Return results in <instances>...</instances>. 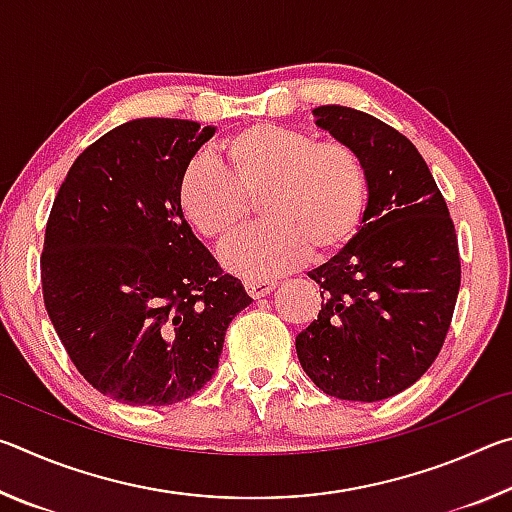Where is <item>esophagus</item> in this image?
Returning a JSON list of instances; mask_svg holds the SVG:
<instances>
[{
  "label": "esophagus",
  "mask_w": 512,
  "mask_h": 512,
  "mask_svg": "<svg viewBox=\"0 0 512 512\" xmlns=\"http://www.w3.org/2000/svg\"><path fill=\"white\" fill-rule=\"evenodd\" d=\"M244 287L248 291V296L257 300V298L268 296V293H271L277 284L273 280H246Z\"/></svg>",
  "instance_id": "esophagus-1"
}]
</instances>
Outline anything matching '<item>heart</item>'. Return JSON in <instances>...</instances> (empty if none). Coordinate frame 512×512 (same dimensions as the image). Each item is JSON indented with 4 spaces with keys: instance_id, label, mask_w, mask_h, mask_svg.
<instances>
[{
    "instance_id": "obj_1",
    "label": "heart",
    "mask_w": 512,
    "mask_h": 512,
    "mask_svg": "<svg viewBox=\"0 0 512 512\" xmlns=\"http://www.w3.org/2000/svg\"><path fill=\"white\" fill-rule=\"evenodd\" d=\"M219 162L194 160L178 183L185 219L223 246L248 223L253 203L266 223L223 250V266L266 280L339 253L359 232L368 205L366 164L339 140L316 142L298 128L253 124L225 137Z\"/></svg>"
}]
</instances>
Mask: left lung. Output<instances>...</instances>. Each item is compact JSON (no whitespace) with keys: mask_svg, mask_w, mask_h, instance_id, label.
<instances>
[{"mask_svg":"<svg viewBox=\"0 0 512 512\" xmlns=\"http://www.w3.org/2000/svg\"><path fill=\"white\" fill-rule=\"evenodd\" d=\"M311 112L366 164L368 205L350 244L309 271L323 305L296 336V352L323 393L379 402L415 384L443 348L461 289L456 230L402 133L354 108Z\"/></svg>","mask_w":512,"mask_h":512,"instance_id":"1","label":"left lung"}]
</instances>
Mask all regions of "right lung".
Wrapping results in <instances>:
<instances>
[{
  "label": "right lung",
  "instance_id": "obj_1",
  "mask_svg": "<svg viewBox=\"0 0 512 512\" xmlns=\"http://www.w3.org/2000/svg\"><path fill=\"white\" fill-rule=\"evenodd\" d=\"M216 133L189 119L126 121L90 144L51 207L42 296L76 370L112 400L183 402L219 368L253 298L189 228L178 183Z\"/></svg>",
  "mask_w": 512,
  "mask_h": 512
}]
</instances>
